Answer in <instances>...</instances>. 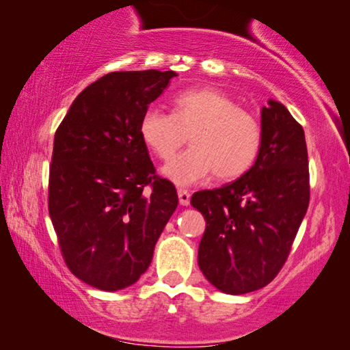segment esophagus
Here are the masks:
<instances>
[{
  "label": "esophagus",
  "mask_w": 350,
  "mask_h": 350,
  "mask_svg": "<svg viewBox=\"0 0 350 350\" xmlns=\"http://www.w3.org/2000/svg\"><path fill=\"white\" fill-rule=\"evenodd\" d=\"M178 200L181 205H189V200H191V193L186 189H178Z\"/></svg>",
  "instance_id": "34e87169"
}]
</instances>
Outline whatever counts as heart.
<instances>
[{
    "mask_svg": "<svg viewBox=\"0 0 350 350\" xmlns=\"http://www.w3.org/2000/svg\"><path fill=\"white\" fill-rule=\"evenodd\" d=\"M140 135L162 161H169L189 135L193 146L162 169L165 178L180 186L199 183L213 172L218 180H236L255 165L262 145L256 118L213 88L175 95L172 114L148 109L140 121Z\"/></svg>",
    "mask_w": 350,
    "mask_h": 350,
    "instance_id": "1",
    "label": "heart"
}]
</instances>
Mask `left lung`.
Listing matches in <instances>:
<instances>
[{
	"mask_svg": "<svg viewBox=\"0 0 350 350\" xmlns=\"http://www.w3.org/2000/svg\"><path fill=\"white\" fill-rule=\"evenodd\" d=\"M262 145L247 174L194 193L205 218L200 271L215 288L243 295L266 286L286 261L309 205L304 131L280 102L261 108Z\"/></svg>",
	"mask_w": 350,
	"mask_h": 350,
	"instance_id": "left-lung-1",
	"label": "left lung"
}]
</instances>
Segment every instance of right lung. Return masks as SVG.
<instances>
[{
	"mask_svg": "<svg viewBox=\"0 0 350 350\" xmlns=\"http://www.w3.org/2000/svg\"><path fill=\"white\" fill-rule=\"evenodd\" d=\"M175 71H114L88 85L57 129L49 215L62 255L94 288L124 290L151 265L178 205L156 175L140 121Z\"/></svg>",
	"mask_w": 350,
	"mask_h": 350,
	"instance_id": "add662e5",
	"label": "right lung"
}]
</instances>
